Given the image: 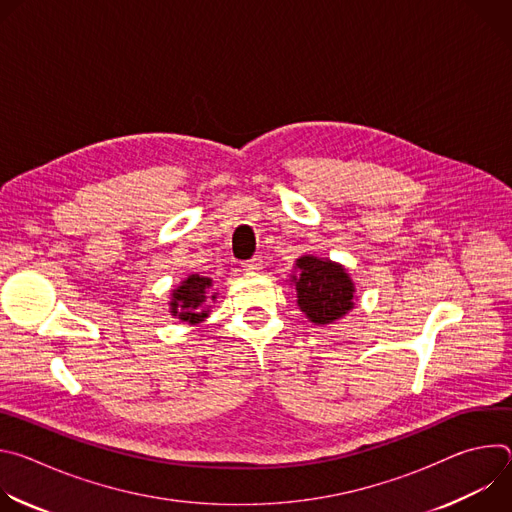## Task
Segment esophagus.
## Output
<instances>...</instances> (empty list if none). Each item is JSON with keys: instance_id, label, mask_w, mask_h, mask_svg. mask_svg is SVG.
<instances>
[{"instance_id": "34e87169", "label": "esophagus", "mask_w": 512, "mask_h": 512, "mask_svg": "<svg viewBox=\"0 0 512 512\" xmlns=\"http://www.w3.org/2000/svg\"><path fill=\"white\" fill-rule=\"evenodd\" d=\"M261 267H263V261H261L259 257H253V259H249V261L243 263V269H245V271H251V273H253V271H259Z\"/></svg>"}]
</instances>
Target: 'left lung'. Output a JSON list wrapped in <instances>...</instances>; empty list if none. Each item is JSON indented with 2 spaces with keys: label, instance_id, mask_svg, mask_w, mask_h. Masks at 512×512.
<instances>
[{
  "label": "left lung",
  "instance_id": "left-lung-1",
  "mask_svg": "<svg viewBox=\"0 0 512 512\" xmlns=\"http://www.w3.org/2000/svg\"><path fill=\"white\" fill-rule=\"evenodd\" d=\"M296 269L289 281L296 285L298 306L312 324H332L354 308V281L340 263L304 255Z\"/></svg>",
  "mask_w": 512,
  "mask_h": 512
}]
</instances>
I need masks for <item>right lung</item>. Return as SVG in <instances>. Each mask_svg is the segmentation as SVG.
<instances>
[{"instance_id":"add662e5","label":"right lung","mask_w":512,"mask_h":512,"mask_svg":"<svg viewBox=\"0 0 512 512\" xmlns=\"http://www.w3.org/2000/svg\"><path fill=\"white\" fill-rule=\"evenodd\" d=\"M212 279L202 275H188L174 291L170 300V312L186 324H200L208 318V302L216 300L214 291H210Z\"/></svg>"}]
</instances>
